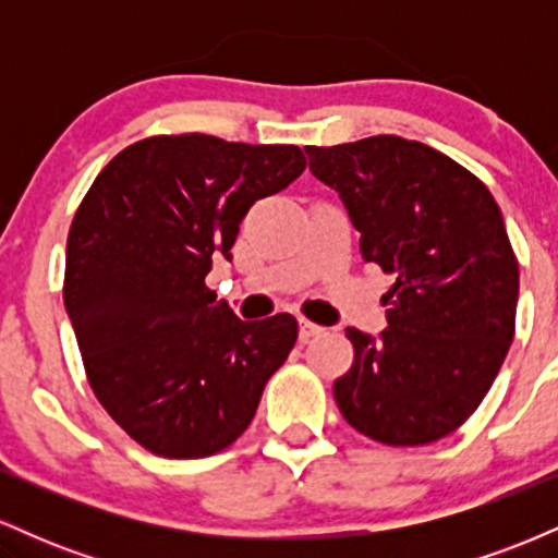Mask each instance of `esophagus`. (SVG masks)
<instances>
[{"label":"esophagus","instance_id":"esophagus-1","mask_svg":"<svg viewBox=\"0 0 558 558\" xmlns=\"http://www.w3.org/2000/svg\"><path fill=\"white\" fill-rule=\"evenodd\" d=\"M319 332H323L319 325L310 323V319H299V338H301V341H310V338L319 336Z\"/></svg>","mask_w":558,"mask_h":558}]
</instances>
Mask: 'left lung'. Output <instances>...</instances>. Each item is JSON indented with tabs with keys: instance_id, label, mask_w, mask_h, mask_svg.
I'll return each mask as SVG.
<instances>
[{
	"instance_id": "left-lung-1",
	"label": "left lung",
	"mask_w": 558,
	"mask_h": 558,
	"mask_svg": "<svg viewBox=\"0 0 558 558\" xmlns=\"http://www.w3.org/2000/svg\"><path fill=\"white\" fill-rule=\"evenodd\" d=\"M362 233V259L393 278L380 341L345 328L343 420L386 446H425L462 427L514 338L520 262L488 185L401 136L306 146Z\"/></svg>"
}]
</instances>
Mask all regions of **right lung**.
<instances>
[{
	"label": "right lung",
	"mask_w": 558,
	"mask_h": 558,
	"mask_svg": "<svg viewBox=\"0 0 558 558\" xmlns=\"http://www.w3.org/2000/svg\"><path fill=\"white\" fill-rule=\"evenodd\" d=\"M304 168L293 144L149 136L114 155L75 209L62 299L83 369L146 451L213 457L252 425L299 323H241L204 278L248 207Z\"/></svg>",
	"instance_id": "add662e5"
}]
</instances>
